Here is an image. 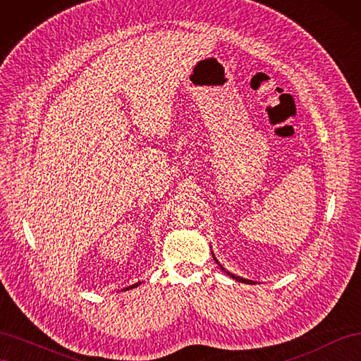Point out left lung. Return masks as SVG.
<instances>
[{
  "mask_svg": "<svg viewBox=\"0 0 361 361\" xmlns=\"http://www.w3.org/2000/svg\"><path fill=\"white\" fill-rule=\"evenodd\" d=\"M211 253H212V257H214V260L216 262L218 265H220V268H221V271H224L226 274L228 276V277H232L233 280H236V281H241V283H247V285H256V281H253V280H248V279H244V277H239V276H235V274H232V272H228L226 268H223V265L220 264V262L216 260V257H215V255H214V251L211 250Z\"/></svg>",
  "mask_w": 361,
  "mask_h": 361,
  "instance_id": "obj_1",
  "label": "left lung"
}]
</instances>
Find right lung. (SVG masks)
I'll return each instance as SVG.
<instances>
[{
  "label": "right lung",
  "instance_id": "obj_1",
  "mask_svg": "<svg viewBox=\"0 0 361 361\" xmlns=\"http://www.w3.org/2000/svg\"><path fill=\"white\" fill-rule=\"evenodd\" d=\"M140 285H141V281H138V283H134V285H130V286H128V288H125V289H122V290H129V289L137 288V286H140Z\"/></svg>",
  "mask_w": 361,
  "mask_h": 361
}]
</instances>
